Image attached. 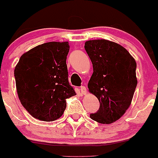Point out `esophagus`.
I'll list each match as a JSON object with an SVG mask.
<instances>
[{
	"label": "esophagus",
	"instance_id": "obj_1",
	"mask_svg": "<svg viewBox=\"0 0 158 158\" xmlns=\"http://www.w3.org/2000/svg\"><path fill=\"white\" fill-rule=\"evenodd\" d=\"M80 91H81V93H82V94L85 95L86 94H87V89H86V88L85 87V86H82V87L80 88Z\"/></svg>",
	"mask_w": 158,
	"mask_h": 158
}]
</instances>
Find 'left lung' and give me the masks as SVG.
<instances>
[{
  "instance_id": "8db88e82",
  "label": "left lung",
  "mask_w": 158,
  "mask_h": 158,
  "mask_svg": "<svg viewBox=\"0 0 158 158\" xmlns=\"http://www.w3.org/2000/svg\"><path fill=\"white\" fill-rule=\"evenodd\" d=\"M85 48L93 65L88 91L100 104L90 118L100 124H112L131 104L137 85L136 60L125 48L108 40L86 41Z\"/></svg>"
}]
</instances>
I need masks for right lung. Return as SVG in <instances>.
I'll list each match as a JSON object with an SVG mask.
<instances>
[{
	"label": "right lung",
	"mask_w": 158,
	"mask_h": 158,
	"mask_svg": "<svg viewBox=\"0 0 158 158\" xmlns=\"http://www.w3.org/2000/svg\"><path fill=\"white\" fill-rule=\"evenodd\" d=\"M69 50L68 42L43 43L24 53L15 66L19 98L35 118L57 120L64 112L66 99L76 94L68 82Z\"/></svg>",
	"instance_id": "obj_1"
}]
</instances>
